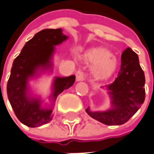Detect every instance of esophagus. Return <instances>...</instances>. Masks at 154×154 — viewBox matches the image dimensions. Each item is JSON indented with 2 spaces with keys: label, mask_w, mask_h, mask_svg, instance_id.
Wrapping results in <instances>:
<instances>
[{
  "label": "esophagus",
  "mask_w": 154,
  "mask_h": 154,
  "mask_svg": "<svg viewBox=\"0 0 154 154\" xmlns=\"http://www.w3.org/2000/svg\"><path fill=\"white\" fill-rule=\"evenodd\" d=\"M76 78H77V82L83 81L84 78H85V74L82 71H77V73H76Z\"/></svg>",
  "instance_id": "esophagus-1"
}]
</instances>
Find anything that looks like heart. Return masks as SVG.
<instances>
[{
  "mask_svg": "<svg viewBox=\"0 0 154 154\" xmlns=\"http://www.w3.org/2000/svg\"><path fill=\"white\" fill-rule=\"evenodd\" d=\"M84 60L94 66V75L97 79H107L115 72L117 61L110 51L104 48H94L86 53Z\"/></svg>",
  "mask_w": 154,
  "mask_h": 154,
  "instance_id": "heart-1",
  "label": "heart"
}]
</instances>
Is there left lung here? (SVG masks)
Wrapping results in <instances>:
<instances>
[{
	"instance_id": "1",
	"label": "left lung",
	"mask_w": 154,
	"mask_h": 154,
	"mask_svg": "<svg viewBox=\"0 0 154 154\" xmlns=\"http://www.w3.org/2000/svg\"><path fill=\"white\" fill-rule=\"evenodd\" d=\"M144 86L145 76L139 64L138 55L127 48L121 55V69L116 80L104 87L111 99V109L93 112L88 107L86 112L105 125H122L134 116L144 102Z\"/></svg>"
}]
</instances>
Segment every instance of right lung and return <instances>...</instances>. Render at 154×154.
Wrapping results in <instances>:
<instances>
[{
    "label": "right lung",
    "mask_w": 154,
    "mask_h": 154,
    "mask_svg": "<svg viewBox=\"0 0 154 154\" xmlns=\"http://www.w3.org/2000/svg\"><path fill=\"white\" fill-rule=\"evenodd\" d=\"M62 29H44L25 44L19 55L14 60L7 82L8 99L16 116L23 124L36 127L49 123L53 117L52 107H43L39 98L30 94L29 81L38 76V72L52 70V56L55 46L67 39ZM74 75L55 77L51 98L55 102L57 96L75 82Z\"/></svg>",
    "instance_id": "add662e5"
}]
</instances>
